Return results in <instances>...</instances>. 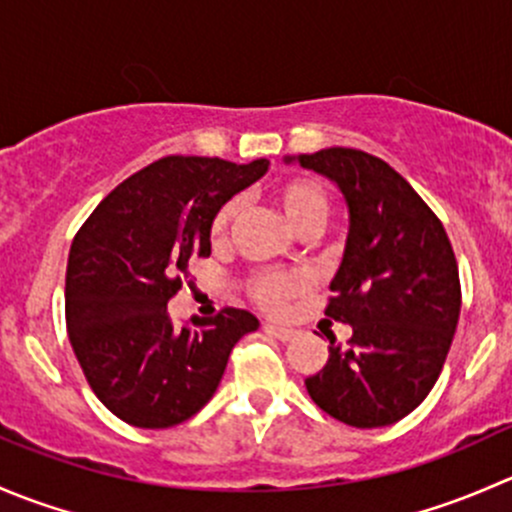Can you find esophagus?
<instances>
[{"label":"esophagus","instance_id":"34e87169","mask_svg":"<svg viewBox=\"0 0 512 512\" xmlns=\"http://www.w3.org/2000/svg\"><path fill=\"white\" fill-rule=\"evenodd\" d=\"M265 332L272 334L275 339H280V342H289V339L294 337V329L280 327V324H265Z\"/></svg>","mask_w":512,"mask_h":512}]
</instances>
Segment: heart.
<instances>
[{
    "label": "heart",
    "instance_id": "1",
    "mask_svg": "<svg viewBox=\"0 0 512 512\" xmlns=\"http://www.w3.org/2000/svg\"><path fill=\"white\" fill-rule=\"evenodd\" d=\"M277 205L285 213L287 223L302 235L307 230L322 232L324 223L329 218V195L324 185L314 178H289L275 188ZM240 213V200L230 198L215 210L210 220V235L213 240H223L227 227ZM304 287L299 277L277 275V272H262L252 280V294L257 302L265 304L267 309H280L289 294H297Z\"/></svg>",
    "mask_w": 512,
    "mask_h": 512
}]
</instances>
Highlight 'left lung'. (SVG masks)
Segmentation results:
<instances>
[{
  "label": "left lung",
  "mask_w": 512,
  "mask_h": 512,
  "mask_svg": "<svg viewBox=\"0 0 512 512\" xmlns=\"http://www.w3.org/2000/svg\"><path fill=\"white\" fill-rule=\"evenodd\" d=\"M332 180L349 213L327 317L352 327L347 347L304 379L314 404L356 428L391 426L428 396L443 369L461 282L451 240L421 195L381 158L324 148L285 158Z\"/></svg>",
  "instance_id": "1"
}]
</instances>
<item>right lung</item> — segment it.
Masks as SVG:
<instances>
[{
  "mask_svg": "<svg viewBox=\"0 0 512 512\" xmlns=\"http://www.w3.org/2000/svg\"><path fill=\"white\" fill-rule=\"evenodd\" d=\"M220 158L168 156L101 200L71 242L66 327L103 406L138 428H168L198 414L218 389L232 347L260 327L225 307L175 329L168 302L193 257L210 255V220L267 173Z\"/></svg>",
  "mask_w": 512,
  "mask_h": 512,
  "instance_id": "add662e5",
  "label": "right lung"
}]
</instances>
